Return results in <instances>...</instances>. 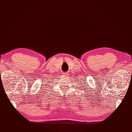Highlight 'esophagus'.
I'll list each match as a JSON object with an SVG mask.
<instances>
[{"label":"esophagus","instance_id":"esophagus-1","mask_svg":"<svg viewBox=\"0 0 132 132\" xmlns=\"http://www.w3.org/2000/svg\"><path fill=\"white\" fill-rule=\"evenodd\" d=\"M63 74L64 75H68V73H66V72H64V73H63Z\"/></svg>","mask_w":132,"mask_h":132}]
</instances>
